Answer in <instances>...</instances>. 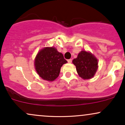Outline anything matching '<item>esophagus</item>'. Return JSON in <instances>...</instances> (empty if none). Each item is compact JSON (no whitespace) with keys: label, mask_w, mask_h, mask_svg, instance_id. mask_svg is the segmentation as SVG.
<instances>
[{"label":"esophagus","mask_w":125,"mask_h":125,"mask_svg":"<svg viewBox=\"0 0 125 125\" xmlns=\"http://www.w3.org/2000/svg\"><path fill=\"white\" fill-rule=\"evenodd\" d=\"M72 60L71 59H70L67 60V62L69 63H72Z\"/></svg>","instance_id":"esophagus-1"}]
</instances>
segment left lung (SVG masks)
<instances>
[{"instance_id": "left-lung-1", "label": "left lung", "mask_w": 125, "mask_h": 125, "mask_svg": "<svg viewBox=\"0 0 125 125\" xmlns=\"http://www.w3.org/2000/svg\"><path fill=\"white\" fill-rule=\"evenodd\" d=\"M72 62L75 65L79 76L83 79L92 78L98 67L96 58L90 52L84 51H81Z\"/></svg>"}]
</instances>
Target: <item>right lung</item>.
Instances as JSON below:
<instances>
[{
  "label": "right lung",
  "mask_w": 125,
  "mask_h": 125,
  "mask_svg": "<svg viewBox=\"0 0 125 125\" xmlns=\"http://www.w3.org/2000/svg\"><path fill=\"white\" fill-rule=\"evenodd\" d=\"M67 62L63 54L55 48L46 47L37 54L34 64L39 76L43 79L52 82L59 76L61 67Z\"/></svg>",
  "instance_id": "add662e5"
}]
</instances>
